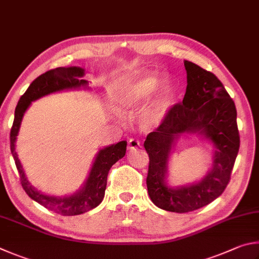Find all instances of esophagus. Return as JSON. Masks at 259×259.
<instances>
[{
	"label": "esophagus",
	"instance_id": "obj_1",
	"mask_svg": "<svg viewBox=\"0 0 259 259\" xmlns=\"http://www.w3.org/2000/svg\"><path fill=\"white\" fill-rule=\"evenodd\" d=\"M140 141H138V140L135 139H131L128 141V151H134V150H138V149L140 148Z\"/></svg>",
	"mask_w": 259,
	"mask_h": 259
}]
</instances>
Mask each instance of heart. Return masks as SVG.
I'll list each match as a JSON object with an SVG mask.
<instances>
[{
    "mask_svg": "<svg viewBox=\"0 0 259 259\" xmlns=\"http://www.w3.org/2000/svg\"><path fill=\"white\" fill-rule=\"evenodd\" d=\"M176 84L168 77L160 79L153 71L137 72L122 81L113 95V104L121 115L132 116L141 108V124L151 130L160 126L169 115L176 97Z\"/></svg>",
    "mask_w": 259,
    "mask_h": 259,
    "instance_id": "heart-1",
    "label": "heart"
}]
</instances>
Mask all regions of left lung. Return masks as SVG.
<instances>
[{
  "mask_svg": "<svg viewBox=\"0 0 259 259\" xmlns=\"http://www.w3.org/2000/svg\"><path fill=\"white\" fill-rule=\"evenodd\" d=\"M187 92L167 119L144 141L149 153L147 188L157 207L173 212L199 209L219 198L228 185L240 138L237 109L221 80L210 71L184 60ZM196 135L212 148V164L201 179L180 187L168 182L169 161L178 140Z\"/></svg>",
  "mask_w": 259,
  "mask_h": 259,
  "instance_id": "obj_1",
  "label": "left lung"
}]
</instances>
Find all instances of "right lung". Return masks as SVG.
Listing matches in <instances>:
<instances>
[{
    "mask_svg": "<svg viewBox=\"0 0 259 259\" xmlns=\"http://www.w3.org/2000/svg\"><path fill=\"white\" fill-rule=\"evenodd\" d=\"M85 69L81 67H59L38 76L29 85L25 94L20 98L15 110V120L10 133V148L17 169L19 171L21 185L28 197L39 205L65 216L80 215L99 206L103 200L107 188V176L113 164L121 159L126 153V141H120L99 149L91 166L89 175L81 187L75 192L66 196H52L40 192L31 185L27 179L24 167L16 151L17 137L26 111L36 101L47 95L70 90H92L90 81L83 79Z\"/></svg>",
    "mask_w": 259,
    "mask_h": 259,
    "instance_id": "obj_1",
    "label": "right lung"
}]
</instances>
